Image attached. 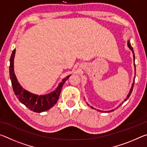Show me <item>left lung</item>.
I'll return each mask as SVG.
<instances>
[{
    "instance_id": "8db88e82",
    "label": "left lung",
    "mask_w": 147,
    "mask_h": 147,
    "mask_svg": "<svg viewBox=\"0 0 147 147\" xmlns=\"http://www.w3.org/2000/svg\"><path fill=\"white\" fill-rule=\"evenodd\" d=\"M127 45H128V48L130 49L131 51V52H132V53H133V57H134V61H135V55H134V51H133V48H132V47L131 46V44H130V41H128V43H127ZM134 67H135V71H136V65H135V62H134ZM135 74H136V72H135ZM135 78L136 77L134 76V81H133V83H132V85H131V89H130V91H129V93H128V95H127V96H126V98L124 99V100L123 102H122V104H123V102H125V101H126L128 99V98L130 97V94H131V92H132V90H133V88H134V80H135ZM88 104V103H87ZM88 105L89 106H90L89 105V104H88ZM121 106V104H120L119 105V106L118 107H117V108H118L119 106ZM91 108H93V109H96L95 108H94L93 107H92V106H90ZM114 109H111V110H109V111H102V110H99V109H96V110L97 111H101V112H104V113H108V112H111V111H114Z\"/></svg>"
}]
</instances>
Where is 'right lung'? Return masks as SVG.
<instances>
[{
	"mask_svg": "<svg viewBox=\"0 0 147 147\" xmlns=\"http://www.w3.org/2000/svg\"><path fill=\"white\" fill-rule=\"evenodd\" d=\"M16 54V49H15L9 59V77H10L11 85L13 87L14 93L17 96V98L22 104L25 105L29 109L36 113H41L51 109L56 104L58 101L59 94H60L61 88L64 83L71 75H68L62 80L60 83L58 84L56 89L51 93L38 95L24 89L17 81V77L14 73V58Z\"/></svg>",
	"mask_w": 147,
	"mask_h": 147,
	"instance_id": "add662e5",
	"label": "right lung"
}]
</instances>
